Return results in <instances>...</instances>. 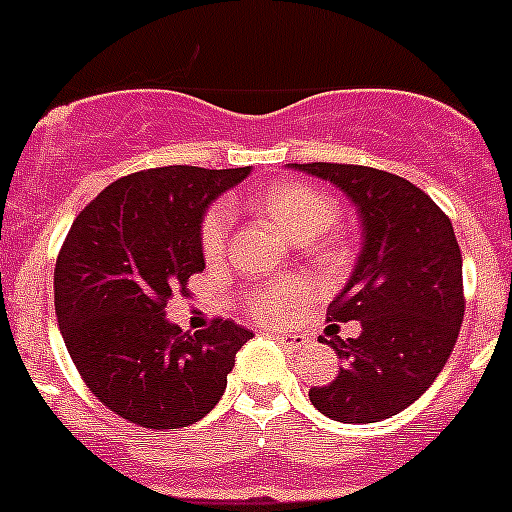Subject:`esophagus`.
Here are the masks:
<instances>
[{
  "instance_id": "esophagus-1",
  "label": "esophagus",
  "mask_w": 512,
  "mask_h": 512,
  "mask_svg": "<svg viewBox=\"0 0 512 512\" xmlns=\"http://www.w3.org/2000/svg\"><path fill=\"white\" fill-rule=\"evenodd\" d=\"M277 341L289 351H297V348L305 346V336H300V333H277Z\"/></svg>"
}]
</instances>
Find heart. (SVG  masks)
Returning <instances> with one entry per match:
<instances>
[{
    "label": "heart",
    "instance_id": "obj_1",
    "mask_svg": "<svg viewBox=\"0 0 512 512\" xmlns=\"http://www.w3.org/2000/svg\"><path fill=\"white\" fill-rule=\"evenodd\" d=\"M256 205L292 238V241H312L333 228L338 217V205L330 194L320 192L307 182H279L264 189ZM233 212L228 205H215L202 220L200 243L207 261L223 259L228 243ZM297 297L295 284H271L251 292L248 307L259 320H282L289 305Z\"/></svg>",
    "mask_w": 512,
    "mask_h": 512
}]
</instances>
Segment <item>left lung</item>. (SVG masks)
Segmentation results:
<instances>
[{"instance_id":"1","label":"left lung","mask_w":512,"mask_h":512,"mask_svg":"<svg viewBox=\"0 0 512 512\" xmlns=\"http://www.w3.org/2000/svg\"><path fill=\"white\" fill-rule=\"evenodd\" d=\"M341 189L361 220V251L330 323L359 320L356 338L333 336L341 372L310 402L341 423H377L413 405L441 374L464 320L461 251L451 220L415 184L354 164H289Z\"/></svg>"}]
</instances>
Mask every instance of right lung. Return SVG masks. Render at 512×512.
<instances>
[{"label": "right lung", "mask_w": 512, "mask_h": 512, "mask_svg": "<svg viewBox=\"0 0 512 512\" xmlns=\"http://www.w3.org/2000/svg\"><path fill=\"white\" fill-rule=\"evenodd\" d=\"M248 174L135 171L102 189L63 241L53 274L63 343L94 397L130 423L166 431L205 418L253 338L233 320L194 336L166 320V302L205 269V210Z\"/></svg>", "instance_id": "obj_1"}]
</instances>
